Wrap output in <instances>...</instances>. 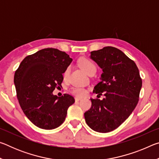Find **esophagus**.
Returning <instances> with one entry per match:
<instances>
[{"label":"esophagus","mask_w":159,"mask_h":159,"mask_svg":"<svg viewBox=\"0 0 159 159\" xmlns=\"http://www.w3.org/2000/svg\"><path fill=\"white\" fill-rule=\"evenodd\" d=\"M75 100H76V102L80 101V100H81V98H75Z\"/></svg>","instance_id":"obj_1"}]
</instances>
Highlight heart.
I'll use <instances>...</instances> for the list:
<instances>
[{
  "label": "heart",
  "instance_id": "1",
  "mask_svg": "<svg viewBox=\"0 0 159 159\" xmlns=\"http://www.w3.org/2000/svg\"><path fill=\"white\" fill-rule=\"evenodd\" d=\"M79 64L80 68H81L83 71H84L88 75L90 74L91 73H93L96 71V67L95 64H93L92 61L88 60L87 58H81L80 59L79 61ZM69 74V67L66 68L64 71L63 74V76L64 79H66L68 78ZM71 92L74 95H76L78 97H84L87 94V91L85 89L83 88L79 87H74L71 89Z\"/></svg>",
  "mask_w": 159,
  "mask_h": 159
}]
</instances>
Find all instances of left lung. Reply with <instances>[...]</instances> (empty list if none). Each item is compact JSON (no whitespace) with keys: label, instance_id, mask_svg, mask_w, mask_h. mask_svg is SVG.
<instances>
[{"label":"left lung","instance_id":"8db88e82","mask_svg":"<svg viewBox=\"0 0 159 159\" xmlns=\"http://www.w3.org/2000/svg\"><path fill=\"white\" fill-rule=\"evenodd\" d=\"M90 58L103 71L93 92L104 93L105 98L90 99L92 106L85 112V122L93 130L109 133L121 125L136 107L142 79L134 61L117 48L107 46L93 51Z\"/></svg>","mask_w":159,"mask_h":159}]
</instances>
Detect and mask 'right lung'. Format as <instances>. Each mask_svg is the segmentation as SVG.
Returning a JSON list of instances; mask_svg holds the SVG:
<instances>
[{
  "label": "right lung",
  "mask_w": 159,
  "mask_h": 159,
  "mask_svg": "<svg viewBox=\"0 0 159 159\" xmlns=\"http://www.w3.org/2000/svg\"><path fill=\"white\" fill-rule=\"evenodd\" d=\"M72 59L65 52L45 48L28 55L15 73L14 83L20 105L31 123L52 130L62 124L67 109L74 103L69 94L58 98L52 94L60 87L63 74Z\"/></svg>",
  "instance_id": "1"
}]
</instances>
